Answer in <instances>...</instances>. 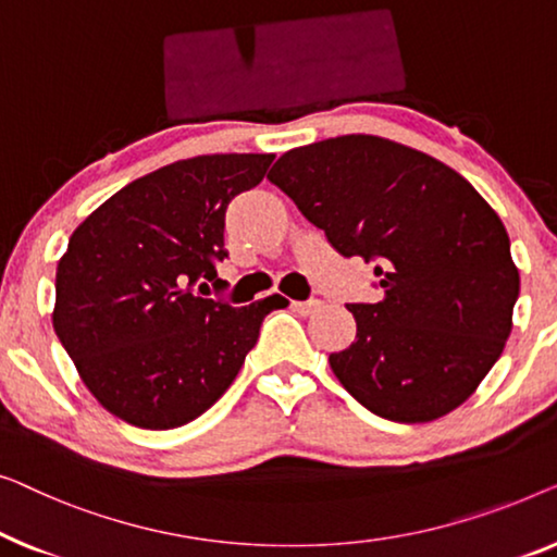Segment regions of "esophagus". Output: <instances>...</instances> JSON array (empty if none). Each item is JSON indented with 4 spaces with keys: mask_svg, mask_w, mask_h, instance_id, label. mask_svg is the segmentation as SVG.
<instances>
[{
    "mask_svg": "<svg viewBox=\"0 0 557 557\" xmlns=\"http://www.w3.org/2000/svg\"><path fill=\"white\" fill-rule=\"evenodd\" d=\"M320 302L318 297H310V300H295L293 302V308L297 310V312H302V315H310V312H315V310H320Z\"/></svg>",
    "mask_w": 557,
    "mask_h": 557,
    "instance_id": "1",
    "label": "esophagus"
}]
</instances>
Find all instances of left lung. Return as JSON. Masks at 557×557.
<instances>
[{
	"mask_svg": "<svg viewBox=\"0 0 557 557\" xmlns=\"http://www.w3.org/2000/svg\"><path fill=\"white\" fill-rule=\"evenodd\" d=\"M268 178L343 257L373 264L379 300L346 305L356 341L331 354L348 394L401 424L465 404L503 354L520 295L490 203L442 161L379 136L293 148Z\"/></svg>",
	"mask_w": 557,
	"mask_h": 557,
	"instance_id": "1",
	"label": "left lung"
}]
</instances>
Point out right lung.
<instances>
[{"label": "right lung", "instance_id": "obj_1", "mask_svg": "<svg viewBox=\"0 0 557 557\" xmlns=\"http://www.w3.org/2000/svg\"><path fill=\"white\" fill-rule=\"evenodd\" d=\"M272 153L169 163L123 186L73 232L54 277L52 327L90 394L140 429L201 417L237 379L282 295L245 308L201 297L219 285L224 216Z\"/></svg>", "mask_w": 557, "mask_h": 557}]
</instances>
